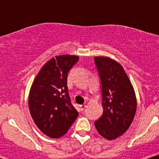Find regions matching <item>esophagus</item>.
Returning <instances> with one entry per match:
<instances>
[{"instance_id":"esophagus-1","label":"esophagus","mask_w":159,"mask_h":159,"mask_svg":"<svg viewBox=\"0 0 159 159\" xmlns=\"http://www.w3.org/2000/svg\"><path fill=\"white\" fill-rule=\"evenodd\" d=\"M86 106H87V105H80L79 107H80V109H81V111L84 110V108L86 107Z\"/></svg>"}]
</instances>
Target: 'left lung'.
<instances>
[{
    "mask_svg": "<svg viewBox=\"0 0 159 159\" xmlns=\"http://www.w3.org/2000/svg\"><path fill=\"white\" fill-rule=\"evenodd\" d=\"M102 84L103 114L95 122L98 134L114 140L125 133L137 109L135 93L123 67L107 57H95Z\"/></svg>",
    "mask_w": 159,
    "mask_h": 159,
    "instance_id": "8db88e82",
    "label": "left lung"
}]
</instances>
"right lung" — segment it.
Instances as JSON below:
<instances>
[{
	"label": "right lung",
	"mask_w": 159,
	"mask_h": 159,
	"mask_svg": "<svg viewBox=\"0 0 159 159\" xmlns=\"http://www.w3.org/2000/svg\"><path fill=\"white\" fill-rule=\"evenodd\" d=\"M78 59L69 54L52 57L42 67L30 87V115L39 130L52 138L64 135L78 116L67 87L68 72Z\"/></svg>",
	"instance_id": "obj_1"
}]
</instances>
